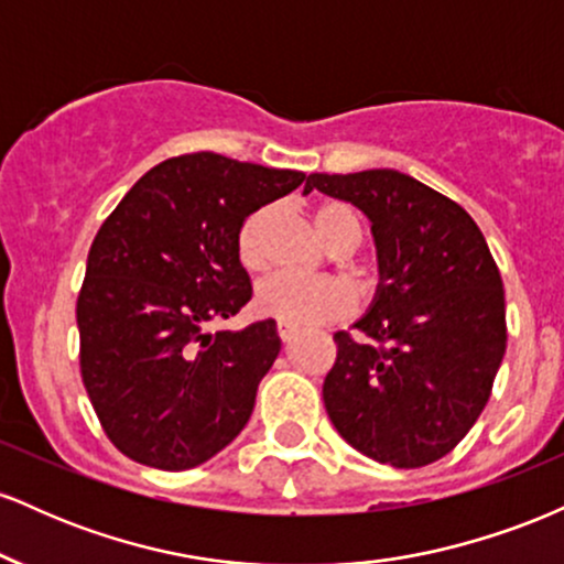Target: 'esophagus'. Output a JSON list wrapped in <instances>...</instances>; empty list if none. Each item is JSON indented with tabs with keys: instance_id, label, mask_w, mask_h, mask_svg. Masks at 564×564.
<instances>
[{
	"instance_id": "1",
	"label": "esophagus",
	"mask_w": 564,
	"mask_h": 564,
	"mask_svg": "<svg viewBox=\"0 0 564 564\" xmlns=\"http://www.w3.org/2000/svg\"><path fill=\"white\" fill-rule=\"evenodd\" d=\"M278 336H281V341H283V345H291V341H294L296 332H294V328L283 326V323H278Z\"/></svg>"
}]
</instances>
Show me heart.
<instances>
[{
    "mask_svg": "<svg viewBox=\"0 0 564 564\" xmlns=\"http://www.w3.org/2000/svg\"><path fill=\"white\" fill-rule=\"evenodd\" d=\"M268 219L270 212L262 209L246 219L241 228L238 254L246 268H260L264 262L262 236ZM315 228L323 241L334 246L336 251H352L364 241V219L352 206L341 204V200H326L315 209ZM254 307L264 318H273L294 332H307V328H318L323 323L347 315L352 310V294L345 283L332 281V278L275 273L257 286Z\"/></svg>",
    "mask_w": 564,
    "mask_h": 564,
    "instance_id": "b5f03b06",
    "label": "heart"
}]
</instances>
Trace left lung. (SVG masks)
I'll use <instances>...</instances> for the list:
<instances>
[{"mask_svg":"<svg viewBox=\"0 0 564 564\" xmlns=\"http://www.w3.org/2000/svg\"><path fill=\"white\" fill-rule=\"evenodd\" d=\"M349 200L371 223L379 283L339 332L323 403L341 437L398 469L437 462L488 403L507 352L503 283L456 200L398 170L310 174L304 193Z\"/></svg>","mask_w":564,"mask_h":564,"instance_id":"obj_1","label":"left lung"}]
</instances>
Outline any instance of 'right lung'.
<instances>
[{
  "label": "right lung",
  "instance_id": "obj_1",
  "mask_svg": "<svg viewBox=\"0 0 564 564\" xmlns=\"http://www.w3.org/2000/svg\"><path fill=\"white\" fill-rule=\"evenodd\" d=\"M304 172L187 153L145 172L97 230L76 302L82 379L111 443L180 471L241 435L281 352L275 321L209 332L251 300L243 219Z\"/></svg>",
  "mask_w": 564,
  "mask_h": 564
}]
</instances>
